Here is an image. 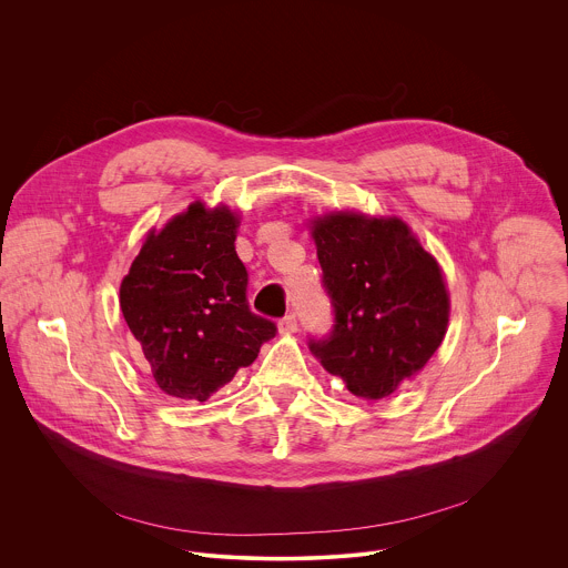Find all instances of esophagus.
Returning a JSON list of instances; mask_svg holds the SVG:
<instances>
[{
  "label": "esophagus",
  "mask_w": 568,
  "mask_h": 568,
  "mask_svg": "<svg viewBox=\"0 0 568 568\" xmlns=\"http://www.w3.org/2000/svg\"><path fill=\"white\" fill-rule=\"evenodd\" d=\"M278 329H281V334H292V332H296L298 329V321H296V314H285L281 321H278Z\"/></svg>",
  "instance_id": "obj_1"
}]
</instances>
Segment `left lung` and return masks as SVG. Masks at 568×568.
<instances>
[{
    "label": "left lung",
    "instance_id": "1",
    "mask_svg": "<svg viewBox=\"0 0 568 568\" xmlns=\"http://www.w3.org/2000/svg\"><path fill=\"white\" fill-rule=\"evenodd\" d=\"M312 236L334 323L307 345L352 395L384 399L444 341L442 270L399 219L332 214L314 221Z\"/></svg>",
    "mask_w": 568,
    "mask_h": 568
}]
</instances>
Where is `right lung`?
Wrapping results in <instances>:
<instances>
[{"label":"right lung","instance_id":"right-lung-1","mask_svg":"<svg viewBox=\"0 0 568 568\" xmlns=\"http://www.w3.org/2000/svg\"><path fill=\"white\" fill-rule=\"evenodd\" d=\"M236 227L227 207L194 203L146 236L120 285L142 363L169 397L207 402L276 334V323L247 303Z\"/></svg>","mask_w":568,"mask_h":568}]
</instances>
